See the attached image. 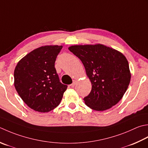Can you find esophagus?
Returning <instances> with one entry per match:
<instances>
[{
  "label": "esophagus",
  "instance_id": "1",
  "mask_svg": "<svg viewBox=\"0 0 148 148\" xmlns=\"http://www.w3.org/2000/svg\"><path fill=\"white\" fill-rule=\"evenodd\" d=\"M76 80H74L73 81V83H72L71 85V86L72 88H73V87H74V86L76 85Z\"/></svg>",
  "mask_w": 148,
  "mask_h": 148
}]
</instances>
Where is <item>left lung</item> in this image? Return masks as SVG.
Returning a JSON list of instances; mask_svg holds the SVG:
<instances>
[{
  "label": "left lung",
  "instance_id": "obj_1",
  "mask_svg": "<svg viewBox=\"0 0 148 148\" xmlns=\"http://www.w3.org/2000/svg\"><path fill=\"white\" fill-rule=\"evenodd\" d=\"M85 66L92 83V90L83 98L96 111L110 108L119 101L131 79L126 57L116 50L101 44L74 45L69 48Z\"/></svg>",
  "mask_w": 148,
  "mask_h": 148
}]
</instances>
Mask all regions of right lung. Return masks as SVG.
<instances>
[{"label":"right lung","instance_id":"obj_1","mask_svg":"<svg viewBox=\"0 0 148 148\" xmlns=\"http://www.w3.org/2000/svg\"><path fill=\"white\" fill-rule=\"evenodd\" d=\"M62 46H44L31 51L17 63L14 87L29 107L48 112L59 105L67 85L60 82L54 63Z\"/></svg>","mask_w":148,"mask_h":148}]
</instances>
